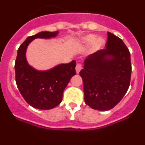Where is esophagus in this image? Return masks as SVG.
I'll list each match as a JSON object with an SVG mask.
<instances>
[{"label":"esophagus","mask_w":145,"mask_h":145,"mask_svg":"<svg viewBox=\"0 0 145 145\" xmlns=\"http://www.w3.org/2000/svg\"><path fill=\"white\" fill-rule=\"evenodd\" d=\"M82 69V66H81V64L78 63V64H77L76 65V67H75V70H76V73L78 74L79 72H80V71Z\"/></svg>","instance_id":"obj_1"}]
</instances>
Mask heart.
Here are the masks:
<instances>
[{"instance_id":"heart-1","label":"heart","mask_w":145,"mask_h":145,"mask_svg":"<svg viewBox=\"0 0 145 145\" xmlns=\"http://www.w3.org/2000/svg\"><path fill=\"white\" fill-rule=\"evenodd\" d=\"M80 44L84 47L90 46L91 45L93 44V49L97 51L103 47L105 45V40L101 37L97 38L95 35H87L82 38Z\"/></svg>"}]
</instances>
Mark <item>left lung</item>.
<instances>
[{
  "label": "left lung",
  "mask_w": 145,
  "mask_h": 145,
  "mask_svg": "<svg viewBox=\"0 0 145 145\" xmlns=\"http://www.w3.org/2000/svg\"><path fill=\"white\" fill-rule=\"evenodd\" d=\"M106 48L88 55L80 72L84 100L92 109L106 111L119 103L129 87L130 52L122 40L107 32Z\"/></svg>",
  "instance_id": "obj_1"
}]
</instances>
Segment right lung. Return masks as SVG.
Segmentation results:
<instances>
[{
  "mask_svg": "<svg viewBox=\"0 0 145 145\" xmlns=\"http://www.w3.org/2000/svg\"><path fill=\"white\" fill-rule=\"evenodd\" d=\"M59 31H43L29 36L17 51L15 62L16 83L25 101L34 108L50 110L57 107L62 100L64 90L75 75L76 61L59 64L46 70H38L28 63L26 52L28 45L36 38L51 39Z\"/></svg>",
  "mask_w": 145,
  "mask_h": 145,
  "instance_id": "add662e5",
  "label": "right lung"
}]
</instances>
